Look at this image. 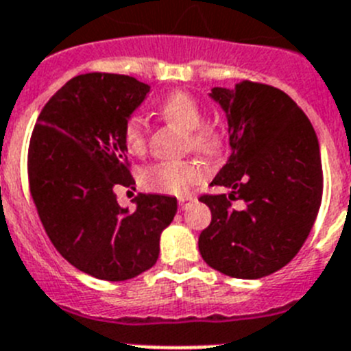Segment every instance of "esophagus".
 <instances>
[{
    "instance_id": "1",
    "label": "esophagus",
    "mask_w": 351,
    "mask_h": 351,
    "mask_svg": "<svg viewBox=\"0 0 351 351\" xmlns=\"http://www.w3.org/2000/svg\"><path fill=\"white\" fill-rule=\"evenodd\" d=\"M193 202H195V197H191V195H186V197L179 198V207L184 210V209H188V207H190Z\"/></svg>"
}]
</instances>
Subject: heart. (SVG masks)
Instances as JSON below:
<instances>
[{"mask_svg":"<svg viewBox=\"0 0 351 351\" xmlns=\"http://www.w3.org/2000/svg\"><path fill=\"white\" fill-rule=\"evenodd\" d=\"M160 116L178 128L188 132L190 144L204 154L218 153L219 135L204 125V110L193 96L184 91L169 95L160 105ZM123 142L128 153L142 154L147 145V126L138 114H133L123 126ZM204 178V167L197 161H161L142 170L141 181L147 190L169 195L188 193L190 186Z\"/></svg>","mask_w":351,"mask_h":351,"instance_id":"heart-1","label":"heart"}]
</instances>
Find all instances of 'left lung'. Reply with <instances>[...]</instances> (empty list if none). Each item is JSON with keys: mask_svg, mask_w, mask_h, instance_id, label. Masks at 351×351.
I'll return each mask as SVG.
<instances>
[{"mask_svg": "<svg viewBox=\"0 0 351 351\" xmlns=\"http://www.w3.org/2000/svg\"><path fill=\"white\" fill-rule=\"evenodd\" d=\"M226 116L230 156L213 179L228 193L204 195L210 225L198 237L209 267L239 280L280 271L299 253L320 209L318 138L287 93L244 80L209 93ZM241 199L243 208L231 207Z\"/></svg>", "mask_w": 351, "mask_h": 351, "instance_id": "1", "label": "left lung"}]
</instances>
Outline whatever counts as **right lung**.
I'll list each match as a JSON object with an SVG mask.
<instances>
[{
    "label": "right lung",
    "instance_id": "obj_1",
    "mask_svg": "<svg viewBox=\"0 0 351 351\" xmlns=\"http://www.w3.org/2000/svg\"><path fill=\"white\" fill-rule=\"evenodd\" d=\"M151 86L128 75L86 73L68 80L36 119L27 154L31 197L64 260L105 281H125L156 263L176 197L138 193L121 207L116 186L135 184L123 142L125 121Z\"/></svg>",
    "mask_w": 351,
    "mask_h": 351
}]
</instances>
